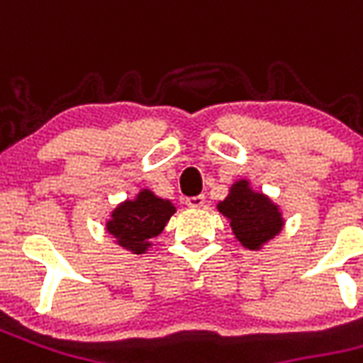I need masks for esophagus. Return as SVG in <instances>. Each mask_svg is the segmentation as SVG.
Instances as JSON below:
<instances>
[{"instance_id": "obj_1", "label": "esophagus", "mask_w": 363, "mask_h": 363, "mask_svg": "<svg viewBox=\"0 0 363 363\" xmlns=\"http://www.w3.org/2000/svg\"><path fill=\"white\" fill-rule=\"evenodd\" d=\"M184 202H186V206H189V208H202V206L206 204V196L204 194H198V196H189L186 200H184Z\"/></svg>"}]
</instances>
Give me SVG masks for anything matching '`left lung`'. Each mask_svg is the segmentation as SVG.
<instances>
[{
    "instance_id": "obj_1",
    "label": "left lung",
    "mask_w": 363,
    "mask_h": 363,
    "mask_svg": "<svg viewBox=\"0 0 363 363\" xmlns=\"http://www.w3.org/2000/svg\"><path fill=\"white\" fill-rule=\"evenodd\" d=\"M218 210L229 218L237 239L252 251L278 235L284 225L278 206L264 194L252 192L247 181L235 182L229 196L218 204Z\"/></svg>"
}]
</instances>
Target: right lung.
<instances>
[{
    "instance_id": "right-lung-1",
    "label": "right lung",
    "mask_w": 363,
    "mask_h": 363,
    "mask_svg": "<svg viewBox=\"0 0 363 363\" xmlns=\"http://www.w3.org/2000/svg\"><path fill=\"white\" fill-rule=\"evenodd\" d=\"M173 213L174 206L169 200L157 198L150 190H142L135 200L122 202L112 212L106 229L120 247L142 255L147 251L151 239L163 231Z\"/></svg>"
}]
</instances>
